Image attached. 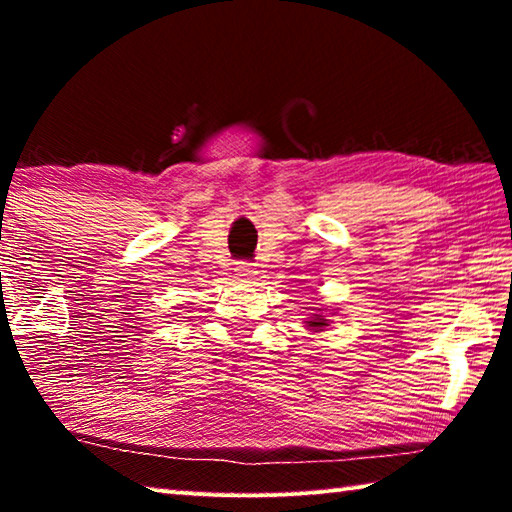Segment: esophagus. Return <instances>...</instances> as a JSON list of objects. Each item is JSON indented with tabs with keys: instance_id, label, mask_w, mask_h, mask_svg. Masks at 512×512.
Masks as SVG:
<instances>
[{
	"instance_id": "esophagus-1",
	"label": "esophagus",
	"mask_w": 512,
	"mask_h": 512,
	"mask_svg": "<svg viewBox=\"0 0 512 512\" xmlns=\"http://www.w3.org/2000/svg\"><path fill=\"white\" fill-rule=\"evenodd\" d=\"M237 273H239L241 277H250V275H253L255 271H253V266H250V264H246V262H241V264L237 266Z\"/></svg>"
}]
</instances>
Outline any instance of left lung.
Wrapping results in <instances>:
<instances>
[{
    "mask_svg": "<svg viewBox=\"0 0 512 512\" xmlns=\"http://www.w3.org/2000/svg\"><path fill=\"white\" fill-rule=\"evenodd\" d=\"M307 323H309V327H316V329H318V327H325V325H327V323H325V318H320L318 314H316L314 318H311V320H307Z\"/></svg>",
    "mask_w": 512,
    "mask_h": 512,
    "instance_id": "8db88e82",
    "label": "left lung"
}]
</instances>
